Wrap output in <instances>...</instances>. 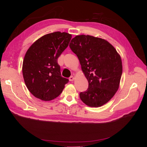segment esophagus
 I'll return each instance as SVG.
<instances>
[{
    "instance_id": "obj_1",
    "label": "esophagus",
    "mask_w": 147,
    "mask_h": 147,
    "mask_svg": "<svg viewBox=\"0 0 147 147\" xmlns=\"http://www.w3.org/2000/svg\"><path fill=\"white\" fill-rule=\"evenodd\" d=\"M69 80H70V82H73V81L74 80V76H70V77H69Z\"/></svg>"
}]
</instances>
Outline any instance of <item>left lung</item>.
Masks as SVG:
<instances>
[{
	"instance_id": "8db88e82",
	"label": "left lung",
	"mask_w": 147,
	"mask_h": 147,
	"mask_svg": "<svg viewBox=\"0 0 147 147\" xmlns=\"http://www.w3.org/2000/svg\"><path fill=\"white\" fill-rule=\"evenodd\" d=\"M88 81V90L80 93L86 105L98 107L112 98L118 91L122 75V61L115 48L104 39L80 35L69 44Z\"/></svg>"
}]
</instances>
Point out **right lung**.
<instances>
[{"label":"right lung","mask_w":147,"mask_h":147,"mask_svg":"<svg viewBox=\"0 0 147 147\" xmlns=\"http://www.w3.org/2000/svg\"><path fill=\"white\" fill-rule=\"evenodd\" d=\"M72 35L55 32L43 35L26 52L23 75L26 86L37 98L49 101L59 96L67 78L61 76L57 58L68 47Z\"/></svg>","instance_id":"obj_1"}]
</instances>
